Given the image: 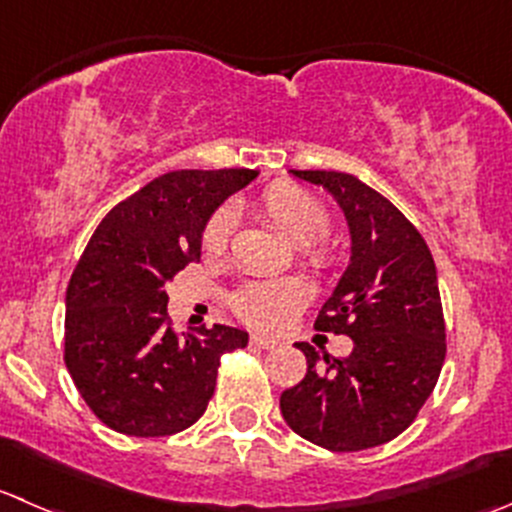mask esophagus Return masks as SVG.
I'll return each instance as SVG.
<instances>
[{
	"mask_svg": "<svg viewBox=\"0 0 512 512\" xmlns=\"http://www.w3.org/2000/svg\"><path fill=\"white\" fill-rule=\"evenodd\" d=\"M250 342L255 347H262V350H275V347L280 345V342L272 340V337H265V335H252Z\"/></svg>",
	"mask_w": 512,
	"mask_h": 512,
	"instance_id": "obj_1",
	"label": "esophagus"
}]
</instances>
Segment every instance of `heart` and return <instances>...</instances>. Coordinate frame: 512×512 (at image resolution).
Wrapping results in <instances>:
<instances>
[{
    "mask_svg": "<svg viewBox=\"0 0 512 512\" xmlns=\"http://www.w3.org/2000/svg\"><path fill=\"white\" fill-rule=\"evenodd\" d=\"M262 217L275 230H280L292 245L305 247L307 262L315 270H327L335 265V255L320 245L330 227V212L310 192L292 185H272L257 200ZM232 232L230 212L220 210L210 217L202 235L205 255L217 257L225 252ZM307 302V287L300 280H262L250 282L232 297L237 315L252 327L262 330H282Z\"/></svg>",
    "mask_w": 512,
    "mask_h": 512,
    "instance_id": "heart-1",
    "label": "heart"
}]
</instances>
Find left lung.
<instances>
[{
  "label": "left lung",
  "instance_id": "left-lung-1",
  "mask_svg": "<svg viewBox=\"0 0 512 512\" xmlns=\"http://www.w3.org/2000/svg\"><path fill=\"white\" fill-rule=\"evenodd\" d=\"M290 175L322 187L345 215L350 262L315 327L352 337V352L332 357L295 342L307 375L280 395L282 418L335 453L375 448L413 423L443 370L438 270L413 222L365 182L327 170Z\"/></svg>",
  "mask_w": 512,
  "mask_h": 512
}]
</instances>
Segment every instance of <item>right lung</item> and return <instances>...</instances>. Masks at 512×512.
Returning a JSON list of instances; mask_svg holds the SVG:
<instances>
[{"label":"right lung","mask_w":512,"mask_h":512,"mask_svg":"<svg viewBox=\"0 0 512 512\" xmlns=\"http://www.w3.org/2000/svg\"><path fill=\"white\" fill-rule=\"evenodd\" d=\"M257 170H177L107 212L67 287L64 362L84 403L112 430L135 438L180 433L215 393L225 352L247 332L215 325L175 335L165 285L200 260L217 207Z\"/></svg>","instance_id":"obj_1"}]
</instances>
